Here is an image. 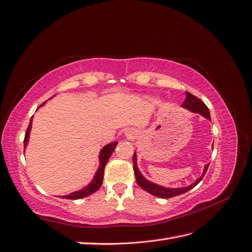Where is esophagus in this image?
<instances>
[{
  "mask_svg": "<svg viewBox=\"0 0 252 252\" xmlns=\"http://www.w3.org/2000/svg\"><path fill=\"white\" fill-rule=\"evenodd\" d=\"M125 135L127 138H133L134 135H135V133H134V131L132 130V128H127V130L125 132Z\"/></svg>",
  "mask_w": 252,
  "mask_h": 252,
  "instance_id": "34e87169",
  "label": "esophagus"
}]
</instances>
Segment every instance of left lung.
I'll list each match as a JSON object with an SVG mask.
<instances>
[{
	"label": "left lung",
	"mask_w": 252,
	"mask_h": 252,
	"mask_svg": "<svg viewBox=\"0 0 252 252\" xmlns=\"http://www.w3.org/2000/svg\"><path fill=\"white\" fill-rule=\"evenodd\" d=\"M186 95H187V98L185 99V102L183 103L181 106H183L185 109L189 110V112H191V113L200 114L202 117L208 119L209 121L212 120L210 119L209 109L207 108L206 105L201 101L200 98H197L196 96L191 94V93H189V92H186ZM133 164H134L133 168H134V173H135L137 185L145 191L150 193V194L156 195V196L161 197V198H171L174 196H177V195L183 194V193H186L187 191L191 190L192 188H194V187L203 179L204 175L206 174L207 168L209 166V163L204 166V171H203L202 176L200 178H197L194 183L189 185L188 187H181V188H167V187H163L161 185L155 184V183H153V181H150L147 178L144 177V175L140 173L139 168L137 166L136 151H134V155H133Z\"/></svg>",
	"instance_id": "obj_1"
}]
</instances>
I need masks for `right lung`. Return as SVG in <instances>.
Returning <instances> with one entry per match:
<instances>
[{
  "label": "right lung",
  "instance_id": "obj_1",
  "mask_svg": "<svg viewBox=\"0 0 252 252\" xmlns=\"http://www.w3.org/2000/svg\"><path fill=\"white\" fill-rule=\"evenodd\" d=\"M45 104H46V102H44L39 107L44 106ZM32 121H33V117L31 118L30 124H29V126L27 128V133H26V136H25V149L27 148V146L29 144V138H30V132H31V128H32ZM117 144H118V142L113 140V142H110L109 144L105 145L104 147L101 149V151H99L98 167L96 169L94 176H93L92 180L90 181L89 184H88L86 187H84L83 189L72 192V193H69V194H66V195H59L58 197L67 198V200H78V198H83V197H86L88 195H91L92 193L96 192L99 188H101V186L103 184V174H104L105 165H106V163L109 160L110 156H112L113 153L115 151Z\"/></svg>",
  "mask_w": 252,
  "mask_h": 252
}]
</instances>
